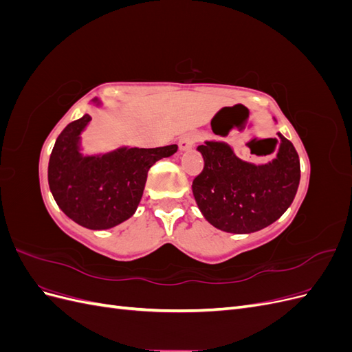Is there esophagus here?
Listing matches in <instances>:
<instances>
[{
	"instance_id": "esophagus-1",
	"label": "esophagus",
	"mask_w": 352,
	"mask_h": 352,
	"mask_svg": "<svg viewBox=\"0 0 352 352\" xmlns=\"http://www.w3.org/2000/svg\"><path fill=\"white\" fill-rule=\"evenodd\" d=\"M195 141H197V138L194 135H184L179 140V150L180 151H189L190 148L194 146Z\"/></svg>"
}]
</instances>
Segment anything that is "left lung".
<instances>
[{"label":"left lung","mask_w":352,"mask_h":352,"mask_svg":"<svg viewBox=\"0 0 352 352\" xmlns=\"http://www.w3.org/2000/svg\"><path fill=\"white\" fill-rule=\"evenodd\" d=\"M276 157L265 164L241 160L223 141L197 148L204 168L192 194L204 219L229 233H252L270 226L289 208L300 185V158L282 133Z\"/></svg>","instance_id":"obj_1"}]
</instances>
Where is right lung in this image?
Instances as JSON below:
<instances>
[{
	"mask_svg": "<svg viewBox=\"0 0 352 352\" xmlns=\"http://www.w3.org/2000/svg\"><path fill=\"white\" fill-rule=\"evenodd\" d=\"M101 107L95 98L91 102ZM91 116L65 127L52 148L48 185L57 206L78 225L105 230L131 219L144 194L148 170L173 155L177 145L160 148L119 146L109 153L83 154L82 133Z\"/></svg>",
	"mask_w": 352,
	"mask_h": 352,
	"instance_id": "1",
	"label": "right lung"
}]
</instances>
